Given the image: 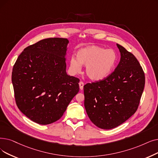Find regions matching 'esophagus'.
Segmentation results:
<instances>
[{
	"mask_svg": "<svg viewBox=\"0 0 158 158\" xmlns=\"http://www.w3.org/2000/svg\"><path fill=\"white\" fill-rule=\"evenodd\" d=\"M79 88L80 90H83V86H84V83L83 81H80L79 83Z\"/></svg>",
	"mask_w": 158,
	"mask_h": 158,
	"instance_id": "34e87169",
	"label": "esophagus"
}]
</instances>
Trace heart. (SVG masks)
Listing matches in <instances>:
<instances>
[{"mask_svg":"<svg viewBox=\"0 0 158 158\" xmlns=\"http://www.w3.org/2000/svg\"><path fill=\"white\" fill-rule=\"evenodd\" d=\"M116 61L117 54L114 50L91 46L79 50L77 58L70 59V65L73 73L80 72L82 65L86 66L88 77L94 81H100L110 74Z\"/></svg>","mask_w":158,"mask_h":158,"instance_id":"obj_1","label":"heart"}]
</instances>
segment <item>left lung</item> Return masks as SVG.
<instances>
[{
  "instance_id": "left-lung-1",
  "label": "left lung",
  "mask_w": 158,
  "mask_h": 158,
  "mask_svg": "<svg viewBox=\"0 0 158 158\" xmlns=\"http://www.w3.org/2000/svg\"><path fill=\"white\" fill-rule=\"evenodd\" d=\"M121 59L103 80L84 86L85 107L98 127L109 130L126 121L136 112L145 87V73L132 53L117 44Z\"/></svg>"
}]
</instances>
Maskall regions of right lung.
<instances>
[{
  "mask_svg": "<svg viewBox=\"0 0 158 158\" xmlns=\"http://www.w3.org/2000/svg\"><path fill=\"white\" fill-rule=\"evenodd\" d=\"M69 41L48 38L30 45L19 55L11 81L16 104L27 118L48 125L62 117L79 90V79L66 73Z\"/></svg>",
  "mask_w": 158,
  "mask_h": 158,
  "instance_id": "obj_1",
  "label": "right lung"
}]
</instances>
